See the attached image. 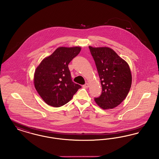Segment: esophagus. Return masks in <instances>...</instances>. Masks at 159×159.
I'll list each match as a JSON object with an SVG mask.
<instances>
[{"label":"esophagus","mask_w":159,"mask_h":159,"mask_svg":"<svg viewBox=\"0 0 159 159\" xmlns=\"http://www.w3.org/2000/svg\"><path fill=\"white\" fill-rule=\"evenodd\" d=\"M83 87L84 88H88L89 87V84L88 83H85L84 85H83Z\"/></svg>","instance_id":"obj_1"}]
</instances>
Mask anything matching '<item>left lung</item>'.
<instances>
[{
	"label": "left lung",
	"instance_id": "left-lung-1",
	"mask_svg": "<svg viewBox=\"0 0 159 159\" xmlns=\"http://www.w3.org/2000/svg\"><path fill=\"white\" fill-rule=\"evenodd\" d=\"M95 61L102 92L95 101L104 110L112 109L126 98L132 84L128 64L108 47L89 46Z\"/></svg>",
	"mask_w": 159,
	"mask_h": 159
}]
</instances>
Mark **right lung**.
<instances>
[{
    "mask_svg": "<svg viewBox=\"0 0 159 159\" xmlns=\"http://www.w3.org/2000/svg\"><path fill=\"white\" fill-rule=\"evenodd\" d=\"M81 50L80 47H60L43 59L36 69L34 86L49 106L59 107L68 102L82 86L71 79L68 64Z\"/></svg>",
    "mask_w": 159,
    "mask_h": 159,
    "instance_id": "1",
    "label": "right lung"
}]
</instances>
